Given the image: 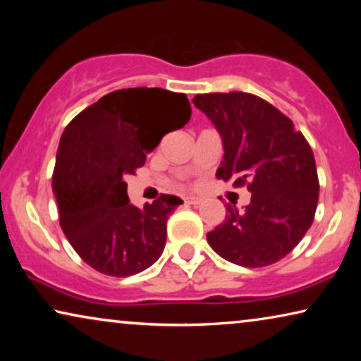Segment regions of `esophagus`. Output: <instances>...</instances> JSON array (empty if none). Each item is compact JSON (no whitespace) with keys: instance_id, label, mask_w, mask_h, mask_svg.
Returning a JSON list of instances; mask_svg holds the SVG:
<instances>
[{"instance_id":"esophagus-1","label":"esophagus","mask_w":361,"mask_h":361,"mask_svg":"<svg viewBox=\"0 0 361 361\" xmlns=\"http://www.w3.org/2000/svg\"><path fill=\"white\" fill-rule=\"evenodd\" d=\"M185 204L199 205L200 204V199H197V197H185Z\"/></svg>"}]
</instances>
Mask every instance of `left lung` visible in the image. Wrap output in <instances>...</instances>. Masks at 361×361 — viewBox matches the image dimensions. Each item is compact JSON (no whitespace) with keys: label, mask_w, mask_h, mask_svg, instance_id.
Segmentation results:
<instances>
[{"label":"left lung","mask_w":361,"mask_h":361,"mask_svg":"<svg viewBox=\"0 0 361 361\" xmlns=\"http://www.w3.org/2000/svg\"><path fill=\"white\" fill-rule=\"evenodd\" d=\"M194 105L224 141L216 176L251 192L245 210L226 204V216L207 241L230 263L263 268L290 253L314 221L319 177L314 152L284 113L245 92L195 95Z\"/></svg>","instance_id":"8db88e82"}]
</instances>
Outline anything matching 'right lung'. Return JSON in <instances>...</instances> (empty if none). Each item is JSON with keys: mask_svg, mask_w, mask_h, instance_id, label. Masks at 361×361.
Here are the masks:
<instances>
[{"mask_svg": "<svg viewBox=\"0 0 361 361\" xmlns=\"http://www.w3.org/2000/svg\"><path fill=\"white\" fill-rule=\"evenodd\" d=\"M190 115L185 93L123 88L87 106L63 130L52 174L59 220L72 248L98 273L126 278L159 259L167 219L182 200L162 194L137 209L125 179Z\"/></svg>", "mask_w": 361, "mask_h": 361, "instance_id": "obj_1", "label": "right lung"}]
</instances>
